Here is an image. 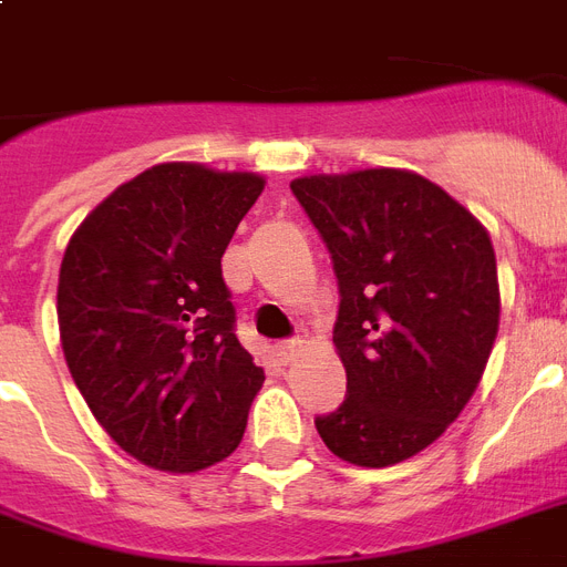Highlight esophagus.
<instances>
[{
  "label": "esophagus",
  "instance_id": "34e87169",
  "mask_svg": "<svg viewBox=\"0 0 567 567\" xmlns=\"http://www.w3.org/2000/svg\"><path fill=\"white\" fill-rule=\"evenodd\" d=\"M300 353V341H282V344H276V355H279V362L288 364L297 359Z\"/></svg>",
  "mask_w": 567,
  "mask_h": 567
}]
</instances>
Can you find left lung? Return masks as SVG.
<instances>
[{"mask_svg": "<svg viewBox=\"0 0 567 567\" xmlns=\"http://www.w3.org/2000/svg\"><path fill=\"white\" fill-rule=\"evenodd\" d=\"M293 196L338 276L347 400L315 421L338 458L388 467L426 450L474 396L501 323L488 231L412 171L302 176Z\"/></svg>", "mask_w": 567, "mask_h": 567, "instance_id": "obj_1", "label": "left lung"}]
</instances>
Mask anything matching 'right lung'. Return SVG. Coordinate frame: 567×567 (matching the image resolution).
<instances>
[{
  "label": "right lung",
  "mask_w": 567,
  "mask_h": 567,
  "mask_svg": "<svg viewBox=\"0 0 567 567\" xmlns=\"http://www.w3.org/2000/svg\"><path fill=\"white\" fill-rule=\"evenodd\" d=\"M265 179L155 164L73 231L58 274L66 368L102 430L155 471L223 462L265 371L235 338L220 258Z\"/></svg>",
  "instance_id": "add662e5"
}]
</instances>
